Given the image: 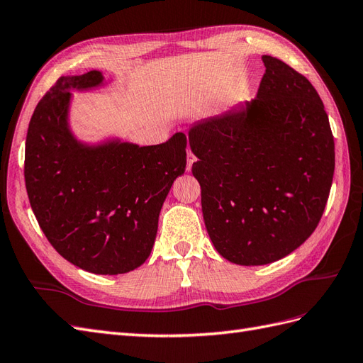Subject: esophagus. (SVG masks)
<instances>
[{"label":"esophagus","instance_id":"obj_1","mask_svg":"<svg viewBox=\"0 0 363 363\" xmlns=\"http://www.w3.org/2000/svg\"><path fill=\"white\" fill-rule=\"evenodd\" d=\"M193 162H196V157H194V155L191 152L187 153V172L191 170V165Z\"/></svg>","mask_w":363,"mask_h":363}]
</instances>
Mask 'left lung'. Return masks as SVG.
Wrapping results in <instances>:
<instances>
[{
    "label": "left lung",
    "mask_w": 363,
    "mask_h": 363,
    "mask_svg": "<svg viewBox=\"0 0 363 363\" xmlns=\"http://www.w3.org/2000/svg\"><path fill=\"white\" fill-rule=\"evenodd\" d=\"M256 98L189 128L191 173L218 253L265 265L301 247L318 227L334 174V139L311 82L262 57Z\"/></svg>",
    "instance_id": "obj_1"
}]
</instances>
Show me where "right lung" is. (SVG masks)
<instances>
[{"label":"right lung","mask_w":363,"mask_h":363,"mask_svg":"<svg viewBox=\"0 0 363 363\" xmlns=\"http://www.w3.org/2000/svg\"><path fill=\"white\" fill-rule=\"evenodd\" d=\"M99 70L61 77L36 106L26 138L24 179L52 247L95 274H123L150 256L157 219L187 165V138L157 145L107 138L84 143L70 127L72 90L104 86Z\"/></svg>","instance_id":"1"}]
</instances>
